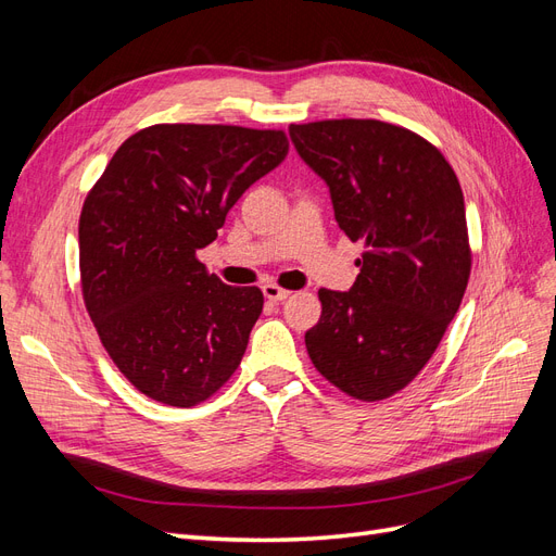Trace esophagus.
I'll use <instances>...</instances> for the list:
<instances>
[{"mask_svg":"<svg viewBox=\"0 0 556 556\" xmlns=\"http://www.w3.org/2000/svg\"><path fill=\"white\" fill-rule=\"evenodd\" d=\"M262 292H264V296L268 299V301H282V299H288L292 292L290 290H282V288H278V285H274V282H268V285H264L262 288Z\"/></svg>","mask_w":556,"mask_h":556,"instance_id":"1","label":"esophagus"}]
</instances>
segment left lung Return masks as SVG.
<instances>
[{
  "label": "left lung",
  "instance_id": "obj_1",
  "mask_svg": "<svg viewBox=\"0 0 556 556\" xmlns=\"http://www.w3.org/2000/svg\"><path fill=\"white\" fill-rule=\"evenodd\" d=\"M290 139L327 182L345 237L366 248L350 292H317L311 362L341 392L382 401L422 371L459 311L470 276L462 185L439 148L399 125L343 117L290 125Z\"/></svg>",
  "mask_w": 556,
  "mask_h": 556
}]
</instances>
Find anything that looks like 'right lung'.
I'll use <instances>...</instances> for the list:
<instances>
[{"mask_svg":"<svg viewBox=\"0 0 556 556\" xmlns=\"http://www.w3.org/2000/svg\"><path fill=\"white\" fill-rule=\"evenodd\" d=\"M282 129L153 125L115 150L78 220L83 301L121 374L150 399L190 408L237 371L264 306L197 250L288 155Z\"/></svg>","mask_w":556,"mask_h":556,"instance_id":"1","label":"right lung"}]
</instances>
